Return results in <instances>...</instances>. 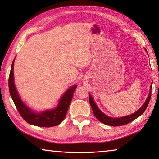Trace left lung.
<instances>
[{"mask_svg": "<svg viewBox=\"0 0 159 159\" xmlns=\"http://www.w3.org/2000/svg\"><path fill=\"white\" fill-rule=\"evenodd\" d=\"M150 98H151V89H150V92L149 93V95H148V98L146 102H145L144 104L140 108L139 110L137 111L135 113H134L132 115H130V116H125L122 117L113 118V117H110L109 116H107L105 114L103 113L102 111L98 109V107H97L96 103L94 102L93 98L91 96L90 94H89V103H90L91 107H92L94 116H96V117L100 121V122H102L106 125H109V126H123V125L130 123L131 121H133V120H135L136 118L139 117L141 115L143 114L144 111H146L148 104L150 102Z\"/></svg>", "mask_w": 159, "mask_h": 159, "instance_id": "obj_1", "label": "left lung"}]
</instances>
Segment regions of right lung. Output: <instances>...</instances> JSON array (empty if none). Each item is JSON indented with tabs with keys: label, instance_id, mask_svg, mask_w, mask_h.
<instances>
[{
	"label": "right lung",
	"instance_id": "add662e5",
	"mask_svg": "<svg viewBox=\"0 0 159 159\" xmlns=\"http://www.w3.org/2000/svg\"><path fill=\"white\" fill-rule=\"evenodd\" d=\"M13 63L14 60L13 61L9 76V89L10 95L20 116L26 122L37 126L52 127L61 123L66 116L73 93L77 86L74 85L67 89L61 98L58 107L55 109L46 111L42 113H35L22 102L17 92L13 80Z\"/></svg>",
	"mask_w": 159,
	"mask_h": 159
}]
</instances>
